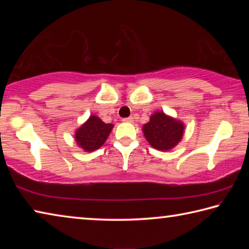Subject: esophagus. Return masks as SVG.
I'll return each mask as SVG.
<instances>
[{
  "instance_id": "34e87169",
  "label": "esophagus",
  "mask_w": 249,
  "mask_h": 249,
  "mask_svg": "<svg viewBox=\"0 0 249 249\" xmlns=\"http://www.w3.org/2000/svg\"><path fill=\"white\" fill-rule=\"evenodd\" d=\"M124 122H129V124H131V122H133V118L132 117H129V118H124V120H122Z\"/></svg>"
}]
</instances>
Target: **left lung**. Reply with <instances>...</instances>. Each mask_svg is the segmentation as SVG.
Instances as JSON below:
<instances>
[{"label": "left lung", "mask_w": 249, "mask_h": 249, "mask_svg": "<svg viewBox=\"0 0 249 249\" xmlns=\"http://www.w3.org/2000/svg\"><path fill=\"white\" fill-rule=\"evenodd\" d=\"M142 132L152 148L160 151H169L181 141L185 124L158 110L142 125Z\"/></svg>", "instance_id": "8db88e82"}]
</instances>
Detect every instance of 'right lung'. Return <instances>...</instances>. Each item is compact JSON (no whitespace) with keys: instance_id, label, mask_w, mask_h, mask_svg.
<instances>
[{"instance_id":"obj_1","label":"right lung","mask_w":249,"mask_h":249,"mask_svg":"<svg viewBox=\"0 0 249 249\" xmlns=\"http://www.w3.org/2000/svg\"><path fill=\"white\" fill-rule=\"evenodd\" d=\"M112 129V124H105L100 118L91 114L89 119L75 130V142L87 152L94 151L106 142Z\"/></svg>"}]
</instances>
